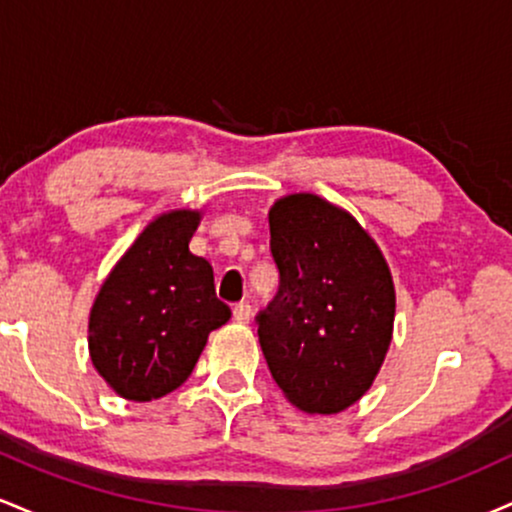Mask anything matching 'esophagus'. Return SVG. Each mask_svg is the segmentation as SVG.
<instances>
[{
    "mask_svg": "<svg viewBox=\"0 0 512 512\" xmlns=\"http://www.w3.org/2000/svg\"><path fill=\"white\" fill-rule=\"evenodd\" d=\"M233 320L240 322V325H248L252 320V305L250 303H238L236 308H233Z\"/></svg>",
    "mask_w": 512,
    "mask_h": 512,
    "instance_id": "34e87169",
    "label": "esophagus"
}]
</instances>
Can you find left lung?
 I'll list each match as a JSON object with an SVG mask.
<instances>
[{
	"label": "left lung",
	"instance_id": "1",
	"mask_svg": "<svg viewBox=\"0 0 512 512\" xmlns=\"http://www.w3.org/2000/svg\"><path fill=\"white\" fill-rule=\"evenodd\" d=\"M279 293L260 322L272 378L308 414H339L380 373L395 330V281L349 211L296 192L269 209Z\"/></svg>",
	"mask_w": 512,
	"mask_h": 512
}]
</instances>
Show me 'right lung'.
<instances>
[{"label": "right lung", "mask_w": 512, "mask_h": 512, "mask_svg": "<svg viewBox=\"0 0 512 512\" xmlns=\"http://www.w3.org/2000/svg\"><path fill=\"white\" fill-rule=\"evenodd\" d=\"M199 209L158 214L117 260L88 315L93 368L120 397L151 402L190 378L209 332L231 308L216 298L214 269L190 252Z\"/></svg>", "instance_id": "obj_1"}]
</instances>
